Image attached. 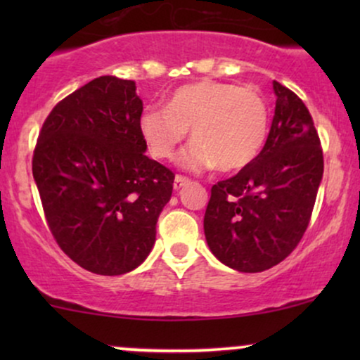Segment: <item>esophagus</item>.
<instances>
[{"mask_svg": "<svg viewBox=\"0 0 360 360\" xmlns=\"http://www.w3.org/2000/svg\"><path fill=\"white\" fill-rule=\"evenodd\" d=\"M189 183V179L186 176H181V174H177L176 177H174V189L176 191H179L181 188H184L186 184Z\"/></svg>", "mask_w": 360, "mask_h": 360, "instance_id": "esophagus-1", "label": "esophagus"}]
</instances>
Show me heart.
I'll use <instances>...</instances> for the list:
<instances>
[{
  "instance_id": "obj_1",
  "label": "heart",
  "mask_w": 360,
  "mask_h": 360,
  "mask_svg": "<svg viewBox=\"0 0 360 360\" xmlns=\"http://www.w3.org/2000/svg\"><path fill=\"white\" fill-rule=\"evenodd\" d=\"M139 125L155 159H172L191 128L193 143L181 164L191 171L218 166L235 172L250 166L266 146L269 106L254 88L200 81L176 89L166 110L147 108Z\"/></svg>"
}]
</instances>
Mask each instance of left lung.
<instances>
[{
    "mask_svg": "<svg viewBox=\"0 0 360 360\" xmlns=\"http://www.w3.org/2000/svg\"><path fill=\"white\" fill-rule=\"evenodd\" d=\"M276 110L257 159L213 184L205 235L214 257L240 272H262L298 247L323 176V150L298 94L274 81Z\"/></svg>",
    "mask_w": 360,
    "mask_h": 360,
    "instance_id": "8db88e82",
    "label": "left lung"
}]
</instances>
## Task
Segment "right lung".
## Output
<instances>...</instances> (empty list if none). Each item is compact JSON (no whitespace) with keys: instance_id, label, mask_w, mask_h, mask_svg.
Returning <instances> with one entry per match:
<instances>
[{"instance_id":"add662e5","label":"right lung","mask_w":360,"mask_h":360,"mask_svg":"<svg viewBox=\"0 0 360 360\" xmlns=\"http://www.w3.org/2000/svg\"><path fill=\"white\" fill-rule=\"evenodd\" d=\"M135 81L101 76L45 118L32 172L52 237L82 269L130 272L155 242L174 172L146 155Z\"/></svg>"}]
</instances>
